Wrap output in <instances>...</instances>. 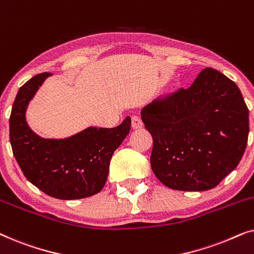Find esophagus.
<instances>
[{"instance_id": "esophagus-1", "label": "esophagus", "mask_w": 254, "mask_h": 254, "mask_svg": "<svg viewBox=\"0 0 254 254\" xmlns=\"http://www.w3.org/2000/svg\"><path fill=\"white\" fill-rule=\"evenodd\" d=\"M142 126H143V123H142L140 117L137 116L131 117V127H133L134 129H138V128H141Z\"/></svg>"}]
</instances>
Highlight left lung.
<instances>
[{
	"instance_id": "left-lung-1",
	"label": "left lung",
	"mask_w": 254,
	"mask_h": 254,
	"mask_svg": "<svg viewBox=\"0 0 254 254\" xmlns=\"http://www.w3.org/2000/svg\"><path fill=\"white\" fill-rule=\"evenodd\" d=\"M141 118L154 141L152 171L172 190L214 189L248 144L249 109L241 90L213 68H204L189 89L148 104Z\"/></svg>"
}]
</instances>
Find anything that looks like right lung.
<instances>
[{"mask_svg": "<svg viewBox=\"0 0 254 254\" xmlns=\"http://www.w3.org/2000/svg\"><path fill=\"white\" fill-rule=\"evenodd\" d=\"M33 76L20 86L10 114V143L17 163L31 184L52 197L83 199L99 193L110 161L130 130V118L114 128L89 127L70 137L43 138L27 126L25 111L45 79Z\"/></svg>", "mask_w": 254, "mask_h": 254, "instance_id": "add662e5", "label": "right lung"}]
</instances>
